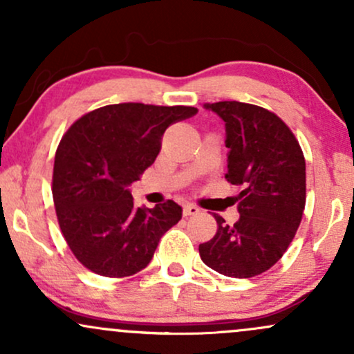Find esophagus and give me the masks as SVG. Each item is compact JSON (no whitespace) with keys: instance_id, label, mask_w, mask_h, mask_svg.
Segmentation results:
<instances>
[{"instance_id":"34e87169","label":"esophagus","mask_w":354,"mask_h":354,"mask_svg":"<svg viewBox=\"0 0 354 354\" xmlns=\"http://www.w3.org/2000/svg\"><path fill=\"white\" fill-rule=\"evenodd\" d=\"M200 213V208H198L196 205H193V203H188V205L183 206V214L185 216H194V214Z\"/></svg>"}]
</instances>
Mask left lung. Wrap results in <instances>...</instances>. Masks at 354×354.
Returning <instances> with one entry per match:
<instances>
[{"instance_id": "8db88e82", "label": "left lung", "mask_w": 354, "mask_h": 354, "mask_svg": "<svg viewBox=\"0 0 354 354\" xmlns=\"http://www.w3.org/2000/svg\"><path fill=\"white\" fill-rule=\"evenodd\" d=\"M225 121L231 185L239 219L226 225L219 214L216 234L200 245L206 266L230 278H251L270 270L293 241L306 203V163L281 118L239 101L206 103Z\"/></svg>"}]
</instances>
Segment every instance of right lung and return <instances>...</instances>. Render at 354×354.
I'll return each mask as SVG.
<instances>
[{
    "instance_id": "add662e5",
    "label": "right lung",
    "mask_w": 354,
    "mask_h": 354,
    "mask_svg": "<svg viewBox=\"0 0 354 354\" xmlns=\"http://www.w3.org/2000/svg\"><path fill=\"white\" fill-rule=\"evenodd\" d=\"M198 113L191 106L108 104L81 116L61 138L53 169V200L61 233L76 259L108 278L136 274L181 219L168 200L136 208L129 186L161 149L169 124Z\"/></svg>"
}]
</instances>
